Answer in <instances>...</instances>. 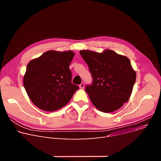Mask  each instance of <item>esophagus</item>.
Instances as JSON below:
<instances>
[{
  "label": "esophagus",
  "mask_w": 161,
  "mask_h": 161,
  "mask_svg": "<svg viewBox=\"0 0 161 161\" xmlns=\"http://www.w3.org/2000/svg\"><path fill=\"white\" fill-rule=\"evenodd\" d=\"M84 86H85V83H81L80 85V88L81 89H83Z\"/></svg>",
  "instance_id": "1"
}]
</instances>
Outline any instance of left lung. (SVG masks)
I'll list each match as a JSON object with an SVG mask.
<instances>
[{
	"mask_svg": "<svg viewBox=\"0 0 161 161\" xmlns=\"http://www.w3.org/2000/svg\"><path fill=\"white\" fill-rule=\"evenodd\" d=\"M80 53L92 77V83L85 86L92 103L104 113L120 108L128 101L136 78L129 59L109 50Z\"/></svg>",
	"mask_w": 161,
	"mask_h": 161,
	"instance_id": "8db88e82",
	"label": "left lung"
}]
</instances>
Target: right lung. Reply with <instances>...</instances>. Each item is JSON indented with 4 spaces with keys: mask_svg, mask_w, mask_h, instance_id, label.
Masks as SVG:
<instances>
[{
    "mask_svg": "<svg viewBox=\"0 0 161 161\" xmlns=\"http://www.w3.org/2000/svg\"><path fill=\"white\" fill-rule=\"evenodd\" d=\"M72 51H48L27 66L24 85L31 101L39 108L54 111L65 106L79 86L71 83Z\"/></svg>",
    "mask_w": 161,
    "mask_h": 161,
    "instance_id": "1",
    "label": "right lung"
}]
</instances>
